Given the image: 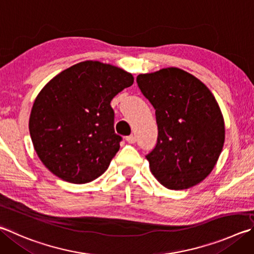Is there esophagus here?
Here are the masks:
<instances>
[{"mask_svg":"<svg viewBox=\"0 0 254 254\" xmlns=\"http://www.w3.org/2000/svg\"><path fill=\"white\" fill-rule=\"evenodd\" d=\"M126 140H127V143H131V144H132V143H135L136 137L134 135H128V136H127Z\"/></svg>","mask_w":254,"mask_h":254,"instance_id":"esophagus-1","label":"esophagus"}]
</instances>
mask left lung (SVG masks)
Returning a JSON list of instances; mask_svg holds the SVG:
<instances>
[{"label": "left lung", "mask_w": 254, "mask_h": 254, "mask_svg": "<svg viewBox=\"0 0 254 254\" xmlns=\"http://www.w3.org/2000/svg\"><path fill=\"white\" fill-rule=\"evenodd\" d=\"M136 83L153 105L158 123V141L145 155L152 174L170 190L203 181L224 143L223 117L213 94L177 67L140 74Z\"/></svg>", "instance_id": "1"}]
</instances>
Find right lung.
<instances>
[{
  "instance_id": "obj_1",
  "label": "right lung",
  "mask_w": 254,
  "mask_h": 254,
  "mask_svg": "<svg viewBox=\"0 0 254 254\" xmlns=\"http://www.w3.org/2000/svg\"><path fill=\"white\" fill-rule=\"evenodd\" d=\"M122 68L84 61L53 77L35 99L29 128L40 160L64 181L102 175L120 149L111 101L133 84Z\"/></svg>"
}]
</instances>
